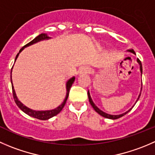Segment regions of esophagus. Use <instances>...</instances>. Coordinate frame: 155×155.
I'll use <instances>...</instances> for the list:
<instances>
[{
  "mask_svg": "<svg viewBox=\"0 0 155 155\" xmlns=\"http://www.w3.org/2000/svg\"><path fill=\"white\" fill-rule=\"evenodd\" d=\"M91 72V69L88 67H81L79 70V74H82V73H88Z\"/></svg>",
  "mask_w": 155,
  "mask_h": 155,
  "instance_id": "1",
  "label": "esophagus"
}]
</instances>
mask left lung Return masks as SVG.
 Listing matches in <instances>:
<instances>
[{"label":"left lung","instance_id":"1","mask_svg":"<svg viewBox=\"0 0 155 155\" xmlns=\"http://www.w3.org/2000/svg\"><path fill=\"white\" fill-rule=\"evenodd\" d=\"M127 51H129V52H131V53H133V54H136V53H135V51H133V49H129V50H127ZM137 62H138V64H139V67H140V72H141V75H142V63H141V61H139V59H137ZM142 87H141V91H142ZM140 95H141V91H140V94H139V97H138L137 100H136V102L138 101V100H139V97H140ZM88 100H89V102H90V104H91V106H92V107L94 108V110H95L96 112L97 113V114H100L101 116H102V117H105V118H107V119L116 120V119H118V118L121 117H123V116H124V115H125V114H127V113H129V112H130V111L131 110H132V108H133V107H134V105H135V104L133 105V106L132 107L130 108V110H127V112L124 113V114H118V115H111V114H107V113H105V112H104V111H102L101 110H100V109H99V108L97 107L96 106L95 104H94V102H93V101H92V99H91V95H90L89 91H88Z\"/></svg>","mask_w":155,"mask_h":155}]
</instances>
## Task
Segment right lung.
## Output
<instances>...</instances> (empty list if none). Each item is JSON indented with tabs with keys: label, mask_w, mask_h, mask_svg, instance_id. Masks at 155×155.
I'll return each mask as SVG.
<instances>
[{
	"label": "right lung",
	"mask_w": 155,
	"mask_h": 155,
	"mask_svg": "<svg viewBox=\"0 0 155 155\" xmlns=\"http://www.w3.org/2000/svg\"><path fill=\"white\" fill-rule=\"evenodd\" d=\"M50 38H51V37L48 36V35L45 34V33H41V34H40L39 35H38L37 37L35 38L32 41H31L29 43H28L27 45H25L24 47H22V48L19 50V53L17 54V55L16 56V58H15V61H16V59H17L19 53H20V52L22 51L24 48H25L28 47V46L31 45L35 44V43L38 42V41H43V40L50 39ZM11 73H12V70H11V73H10V81H11L12 90H13V98H14V101H15V103H16V105L19 107V109H20L21 110L23 111L25 114H28V115L30 116V117H32L36 118V119L41 120H46L50 119V118H51V117H54V116H56L57 114H58L61 110H62V109L64 108V105H65L66 101H67V98H68L70 88H71L72 85H73V83L74 82V81H75V77H72L71 79H70L67 82V83H66V89H67V94H66V97H65V98H64V101L62 102V104H61V105H59L58 107L54 108V109H53V110H31V109H30V108L27 107L26 106H25L23 104L21 103V101H19V99H18L17 96H16V91H15V90H14V87H13V85Z\"/></svg>",
	"instance_id": "add662e5"
}]
</instances>
